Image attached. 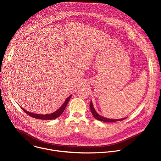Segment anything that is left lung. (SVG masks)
Segmentation results:
<instances>
[{
    "label": "left lung",
    "mask_w": 161,
    "mask_h": 161,
    "mask_svg": "<svg viewBox=\"0 0 161 161\" xmlns=\"http://www.w3.org/2000/svg\"><path fill=\"white\" fill-rule=\"evenodd\" d=\"M90 111H91V112H92V115L94 116V117L96 119L102 121V122H114L123 120H124V119H125L127 118V117H125V118L120 119H108V118L104 117L100 115V114L96 111V109H95L94 108L92 101H90Z\"/></svg>",
    "instance_id": "8db88e82"
}]
</instances>
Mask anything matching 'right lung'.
Masks as SVG:
<instances>
[{
	"mask_svg": "<svg viewBox=\"0 0 161 161\" xmlns=\"http://www.w3.org/2000/svg\"><path fill=\"white\" fill-rule=\"evenodd\" d=\"M71 96H69L66 99L65 101H64V103H63V104L60 107V108H58L57 111H55V112L53 113H50V114H36V113H31L30 111H28L27 110H25V109H24L23 108L21 107V109H23V111H24V112H25L27 114H28L29 116L32 117H34L35 119H41V120H53V119H57V117H58L59 116H60L62 113L64 112V111L65 110V108H66V106L69 102V101L70 100L71 97Z\"/></svg>",
	"mask_w": 161,
	"mask_h": 161,
	"instance_id": "right-lung-1",
	"label": "right lung"
}]
</instances>
